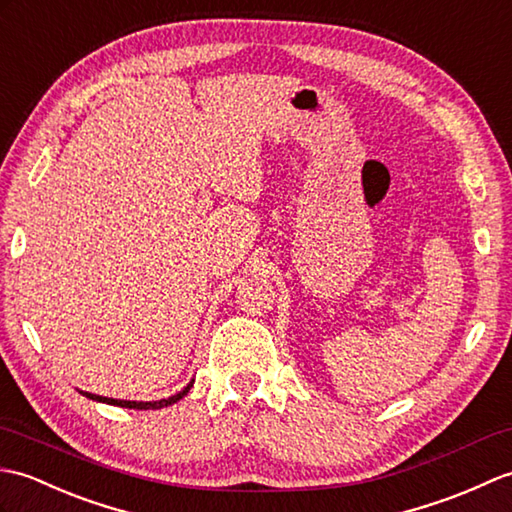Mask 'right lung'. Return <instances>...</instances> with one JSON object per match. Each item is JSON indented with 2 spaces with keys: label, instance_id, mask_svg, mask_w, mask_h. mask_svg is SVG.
<instances>
[{
  "label": "right lung",
  "instance_id": "add662e5",
  "mask_svg": "<svg viewBox=\"0 0 512 512\" xmlns=\"http://www.w3.org/2000/svg\"><path fill=\"white\" fill-rule=\"evenodd\" d=\"M192 383H195V379H192L181 392L168 396V399H160V401H120V399H107V396H98V394L83 392V390H81V394L87 396V399H92V401L107 403V405H118V407H129V410H162V407H168V405L177 403L179 399H184L188 390L192 388Z\"/></svg>",
  "mask_w": 512,
  "mask_h": 512
}]
</instances>
